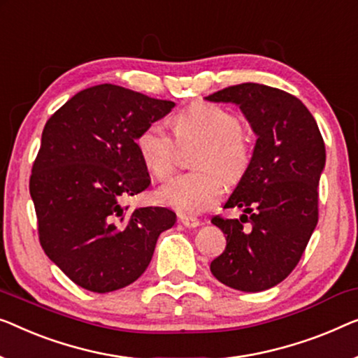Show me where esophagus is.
I'll return each mask as SVG.
<instances>
[{
  "label": "esophagus",
  "instance_id": "esophagus-1",
  "mask_svg": "<svg viewBox=\"0 0 358 358\" xmlns=\"http://www.w3.org/2000/svg\"><path fill=\"white\" fill-rule=\"evenodd\" d=\"M179 221L182 222L185 227H199L200 226V221L196 220V217H192V216L179 215Z\"/></svg>",
  "mask_w": 358,
  "mask_h": 358
}]
</instances>
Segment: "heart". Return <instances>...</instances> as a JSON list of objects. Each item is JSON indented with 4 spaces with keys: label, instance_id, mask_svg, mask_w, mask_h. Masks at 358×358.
<instances>
[{
    "label": "heart",
    "instance_id": "b5f03b06",
    "mask_svg": "<svg viewBox=\"0 0 358 358\" xmlns=\"http://www.w3.org/2000/svg\"><path fill=\"white\" fill-rule=\"evenodd\" d=\"M174 131L180 143L203 141L195 157V168L200 171L169 180L158 196L180 213L195 215L221 200L226 187L222 175L229 182L242 178L252 159V142L243 132L239 115L213 103H194L178 113ZM136 147L155 178L168 179L178 168V145L163 124L145 127L136 138Z\"/></svg>",
    "mask_w": 358,
    "mask_h": 358
}]
</instances>
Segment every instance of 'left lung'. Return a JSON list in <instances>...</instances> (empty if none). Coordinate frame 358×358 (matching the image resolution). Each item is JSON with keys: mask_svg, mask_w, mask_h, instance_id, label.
Masks as SVG:
<instances>
[{"mask_svg": "<svg viewBox=\"0 0 358 358\" xmlns=\"http://www.w3.org/2000/svg\"><path fill=\"white\" fill-rule=\"evenodd\" d=\"M205 100L234 103L257 136L250 164L224 203L243 215L211 220L226 234V248L210 269L237 291H266L297 266L317 227L323 137L307 106L284 90L247 82Z\"/></svg>", "mask_w": 358, "mask_h": 358, "instance_id": "1", "label": "left lung"}]
</instances>
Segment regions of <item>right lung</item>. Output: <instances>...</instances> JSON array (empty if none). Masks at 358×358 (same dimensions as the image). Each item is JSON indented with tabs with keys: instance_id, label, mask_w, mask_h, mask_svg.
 Here are the masks:
<instances>
[{
	"instance_id": "1",
	"label": "right lung",
	"mask_w": 358,
	"mask_h": 358,
	"mask_svg": "<svg viewBox=\"0 0 358 358\" xmlns=\"http://www.w3.org/2000/svg\"><path fill=\"white\" fill-rule=\"evenodd\" d=\"M174 106L101 84L76 93L45 124L30 196L41 248L77 286L105 294L132 284L174 226L176 213L163 206H122L150 185L137 136Z\"/></svg>"
}]
</instances>
